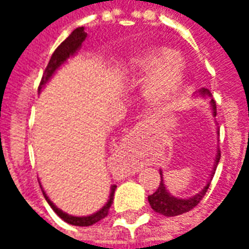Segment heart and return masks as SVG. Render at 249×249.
Wrapping results in <instances>:
<instances>
[{
  "label": "heart",
  "mask_w": 249,
  "mask_h": 249,
  "mask_svg": "<svg viewBox=\"0 0 249 249\" xmlns=\"http://www.w3.org/2000/svg\"><path fill=\"white\" fill-rule=\"evenodd\" d=\"M120 71L128 77H141L142 92L152 103L173 98L181 89L185 76L184 60L171 49L149 46L132 53L120 62Z\"/></svg>",
  "instance_id": "heart-1"
}]
</instances>
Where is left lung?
Here are the masks:
<instances>
[{
    "mask_svg": "<svg viewBox=\"0 0 249 249\" xmlns=\"http://www.w3.org/2000/svg\"><path fill=\"white\" fill-rule=\"evenodd\" d=\"M196 96H200V97H211V113H212V117H216V103L212 98V93L209 92L207 88H201L198 89L197 92L195 93ZM216 120V119H214ZM220 160V149L217 148V153H216V157H214L213 168L211 171V176H209V180L207 181V184L204 185L203 189L198 193H196L195 196H191V197L181 198V197H175L173 195L169 193V191L165 187L164 184V178H162V171H160V176H161V181H160V185L157 187V191L151 196H148V201L151 204L152 209L157 212V213H161L164 216H178V214H183L185 212H189L191 209H193L196 205H197L201 200H203L204 195L207 193L209 188V184H211V180L213 178L214 171H216V167L219 164Z\"/></svg>",
    "mask_w": 249,
    "mask_h": 249,
    "instance_id": "left-lung-1",
    "label": "left lung"
}]
</instances>
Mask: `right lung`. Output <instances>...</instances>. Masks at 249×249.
<instances>
[{"mask_svg": "<svg viewBox=\"0 0 249 249\" xmlns=\"http://www.w3.org/2000/svg\"><path fill=\"white\" fill-rule=\"evenodd\" d=\"M87 36L88 35L85 33V30H84V26H81V28H77V29L73 30L71 35H69V37H68L64 42H61V45L58 46L56 51H54V53L52 54L51 60H49V64L46 66L44 74H42L40 87H38V93L44 89V87L49 82V80L53 77V74H54V73L68 61V58H71V57L74 56L77 52L81 49L82 42L85 41ZM40 187L41 189H42L41 183ZM114 189H116V185H112V187H110V193H109L108 201L104 204L103 208L98 209L97 212H94V213L88 214V216H71V214L66 213V212L61 211L60 208H57L53 201H51V198L48 197V195H46L44 189H42V193H44V197H45V200L48 201V204L51 205V208L53 209L64 221H66L68 224L77 225V227H89V225L96 224L97 221L103 220L104 217L108 214L109 208H110V205L113 203Z\"/></svg>", "mask_w": 249, "mask_h": 249, "instance_id": "obj_1", "label": "right lung"}]
</instances>
